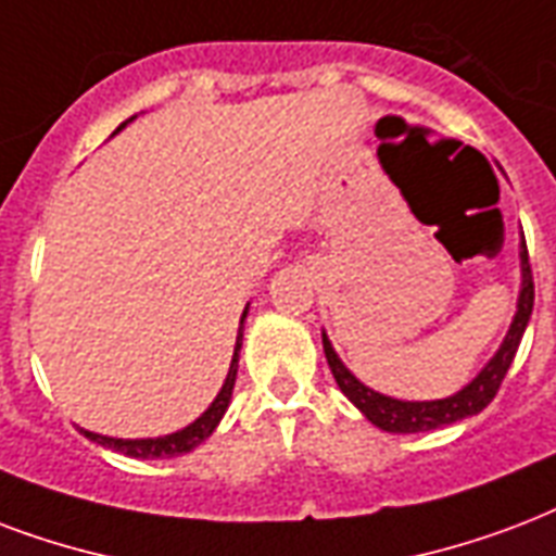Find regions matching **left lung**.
<instances>
[{"mask_svg":"<svg viewBox=\"0 0 556 556\" xmlns=\"http://www.w3.org/2000/svg\"><path fill=\"white\" fill-rule=\"evenodd\" d=\"M519 260H522V291H519V303H516V317L507 334H504V344L498 346V353L490 358L484 370L478 372L476 379L466 384L464 391H457L455 396L434 402H402L384 393L370 391L367 384L355 379L353 372L346 370L344 362L334 355L329 338L324 334V353L329 362L338 388L344 393L346 400L353 402L355 408L362 410L364 417L370 419L372 426H379L381 431H391V434H417V431H431L440 426H452L457 419L472 417L478 410H484L490 402L495 400V393L502 388L504 376L510 370V364L516 358L519 341H522L525 326L531 320L533 312V274L531 262H528V244L522 236V250H519Z\"/></svg>","mask_w":556,"mask_h":556,"instance_id":"1","label":"left lung"}]
</instances>
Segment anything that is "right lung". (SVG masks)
I'll use <instances>...</instances> for the list:
<instances>
[{"label": "right lung", "mask_w": 556, "mask_h": 556, "mask_svg": "<svg viewBox=\"0 0 556 556\" xmlns=\"http://www.w3.org/2000/svg\"><path fill=\"white\" fill-rule=\"evenodd\" d=\"M130 122V118H127ZM125 122V125H127ZM125 125L116 127V134ZM244 317H248V308H244V315H241V326H239V338H236V350H232V362L230 370H227V379H224L222 391L218 396L212 400V405L203 410L201 417L194 419L192 426H186V429L175 431V434H165V438H148V440H122V438H104V434H92V431H84V438H90L92 443H99V446H108L113 452H122L127 457H177L186 455V452H192L194 446H201L203 440L210 438L215 426L222 422L224 410L230 405L232 396V384H236V372H239V350H241V329H244Z\"/></svg>", "instance_id": "right-lung-1"}]
</instances>
